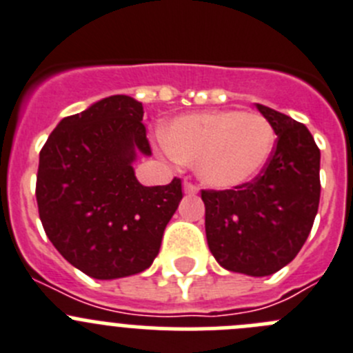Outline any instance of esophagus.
<instances>
[{"label": "esophagus", "instance_id": "obj_1", "mask_svg": "<svg viewBox=\"0 0 353 353\" xmlns=\"http://www.w3.org/2000/svg\"><path fill=\"white\" fill-rule=\"evenodd\" d=\"M183 192L185 194H189V196H194V194H197V187L194 185V183H190V182H183Z\"/></svg>", "mask_w": 353, "mask_h": 353}]
</instances>
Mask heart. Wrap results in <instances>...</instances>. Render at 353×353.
<instances>
[{
	"label": "heart",
	"mask_w": 353,
	"mask_h": 353,
	"mask_svg": "<svg viewBox=\"0 0 353 353\" xmlns=\"http://www.w3.org/2000/svg\"><path fill=\"white\" fill-rule=\"evenodd\" d=\"M274 142L267 117L236 109L183 114L163 130L168 154L182 164H194L201 182L220 190L256 179L270 159Z\"/></svg>",
	"instance_id": "heart-1"
}]
</instances>
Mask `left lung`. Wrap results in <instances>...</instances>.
Wrapping results in <instances>:
<instances>
[{"label": "left lung", "mask_w": 353, "mask_h": 353, "mask_svg": "<svg viewBox=\"0 0 353 353\" xmlns=\"http://www.w3.org/2000/svg\"><path fill=\"white\" fill-rule=\"evenodd\" d=\"M277 140L256 179L230 190H203L211 254L230 272L263 277L286 267L314 225L321 199V150L307 126L256 103Z\"/></svg>", "instance_id": "obj_1"}]
</instances>
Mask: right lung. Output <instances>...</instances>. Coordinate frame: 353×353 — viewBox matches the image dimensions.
Returning a JSON list of instances; mask_svg holds the SVG:
<instances>
[{
	"instance_id": "right-lung-1",
	"label": "right lung",
	"mask_w": 353,
	"mask_h": 353,
	"mask_svg": "<svg viewBox=\"0 0 353 353\" xmlns=\"http://www.w3.org/2000/svg\"><path fill=\"white\" fill-rule=\"evenodd\" d=\"M143 107L112 95L63 117L39 152L36 201L60 254L93 279L143 272L182 201V180L143 187L137 154L150 156Z\"/></svg>"
}]
</instances>
